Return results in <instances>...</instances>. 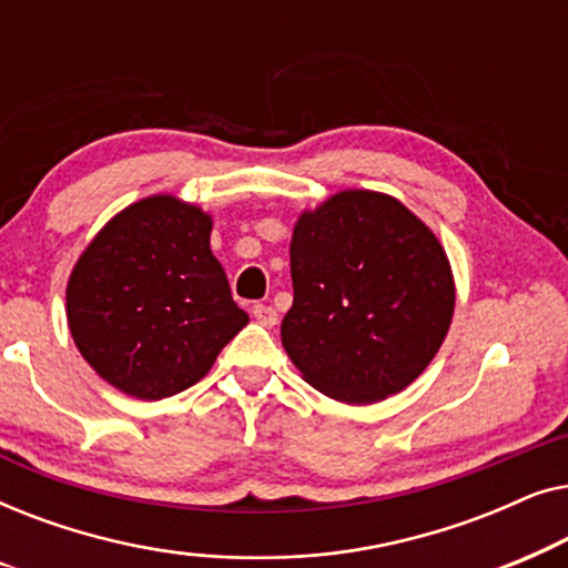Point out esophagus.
<instances>
[{
    "label": "esophagus",
    "mask_w": 568,
    "mask_h": 568,
    "mask_svg": "<svg viewBox=\"0 0 568 568\" xmlns=\"http://www.w3.org/2000/svg\"><path fill=\"white\" fill-rule=\"evenodd\" d=\"M253 317L258 321L261 325H266V328H274V325L278 323V315L276 310L271 305H253Z\"/></svg>",
    "instance_id": "34e87169"
}]
</instances>
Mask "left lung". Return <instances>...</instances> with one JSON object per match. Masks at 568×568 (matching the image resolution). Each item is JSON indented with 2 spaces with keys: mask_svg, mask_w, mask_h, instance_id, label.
I'll return each instance as SVG.
<instances>
[{
  "mask_svg": "<svg viewBox=\"0 0 568 568\" xmlns=\"http://www.w3.org/2000/svg\"><path fill=\"white\" fill-rule=\"evenodd\" d=\"M282 344L305 383L348 406L408 387L437 356L455 278L437 235L387 193L348 189L294 222Z\"/></svg>",
  "mask_w": 568,
  "mask_h": 568,
  "instance_id": "8db88e82",
  "label": "left lung"
}]
</instances>
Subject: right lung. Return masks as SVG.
<instances>
[{
    "label": "right lung",
    "mask_w": 568,
    "mask_h": 568,
    "mask_svg": "<svg viewBox=\"0 0 568 568\" xmlns=\"http://www.w3.org/2000/svg\"><path fill=\"white\" fill-rule=\"evenodd\" d=\"M209 237L204 209L158 193L121 209L77 258L69 331L115 390L160 400L196 385L251 321Z\"/></svg>",
    "instance_id": "obj_1"
}]
</instances>
